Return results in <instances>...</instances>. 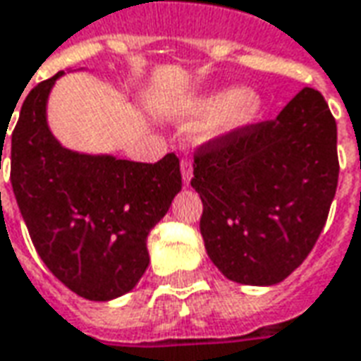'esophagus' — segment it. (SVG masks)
Here are the masks:
<instances>
[{
  "instance_id": "obj_1",
  "label": "esophagus",
  "mask_w": 361,
  "mask_h": 361,
  "mask_svg": "<svg viewBox=\"0 0 361 361\" xmlns=\"http://www.w3.org/2000/svg\"><path fill=\"white\" fill-rule=\"evenodd\" d=\"M191 178H193V164L189 158H181V180L185 185H189Z\"/></svg>"
}]
</instances>
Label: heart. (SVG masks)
I'll use <instances>...</instances> for the list:
<instances>
[{"label": "heart", "mask_w": 361, "mask_h": 361, "mask_svg": "<svg viewBox=\"0 0 361 361\" xmlns=\"http://www.w3.org/2000/svg\"><path fill=\"white\" fill-rule=\"evenodd\" d=\"M189 113L199 117H216L201 130V138H215L254 125L262 115V99L242 87H223L193 103Z\"/></svg>", "instance_id": "b5f03b06"}]
</instances>
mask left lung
Masks as SVG:
<instances>
[{
    "instance_id": "1",
    "label": "left lung",
    "mask_w": 361,
    "mask_h": 361,
    "mask_svg": "<svg viewBox=\"0 0 361 361\" xmlns=\"http://www.w3.org/2000/svg\"><path fill=\"white\" fill-rule=\"evenodd\" d=\"M338 170L336 121L312 87L274 121L199 146L191 185L211 262L242 286L283 281L324 228Z\"/></svg>"
}]
</instances>
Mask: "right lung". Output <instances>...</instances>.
Wrapping results in <instances>:
<instances>
[{
	"mask_svg": "<svg viewBox=\"0 0 361 361\" xmlns=\"http://www.w3.org/2000/svg\"><path fill=\"white\" fill-rule=\"evenodd\" d=\"M62 74L23 102L11 135V185L54 277L84 299L111 301L137 286L150 264L146 238L180 193V160L166 154L156 164L130 162L60 145L47 103Z\"/></svg>",
	"mask_w": 361,
	"mask_h": 361,
	"instance_id": "1",
	"label": "right lung"
}]
</instances>
